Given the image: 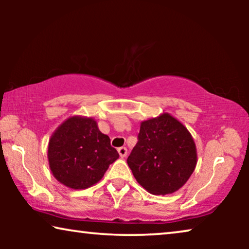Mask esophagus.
<instances>
[{
	"label": "esophagus",
	"mask_w": 249,
	"mask_h": 249,
	"mask_svg": "<svg viewBox=\"0 0 249 249\" xmlns=\"http://www.w3.org/2000/svg\"><path fill=\"white\" fill-rule=\"evenodd\" d=\"M118 153H119V155H120V158H125L128 152H127V148H125V147H119Z\"/></svg>",
	"instance_id": "1"
}]
</instances>
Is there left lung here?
Instances as JSON below:
<instances>
[{"mask_svg": "<svg viewBox=\"0 0 249 249\" xmlns=\"http://www.w3.org/2000/svg\"><path fill=\"white\" fill-rule=\"evenodd\" d=\"M127 163L139 185L154 195L175 193L195 170L196 146L182 124L168 113L142 122Z\"/></svg>", "mask_w": 249, "mask_h": 249, "instance_id": "left-lung-1", "label": "left lung"}]
</instances>
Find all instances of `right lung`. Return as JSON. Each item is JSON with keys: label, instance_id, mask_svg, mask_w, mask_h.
Returning <instances> with one entry per match:
<instances>
[{"label": "right lung", "instance_id": "1", "mask_svg": "<svg viewBox=\"0 0 249 249\" xmlns=\"http://www.w3.org/2000/svg\"><path fill=\"white\" fill-rule=\"evenodd\" d=\"M119 153L91 118L72 117L56 129L49 144L53 176L73 189H85L103 178Z\"/></svg>", "mask_w": 249, "mask_h": 249}]
</instances>
